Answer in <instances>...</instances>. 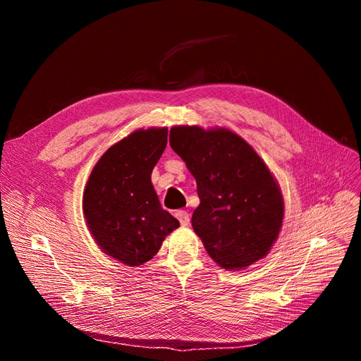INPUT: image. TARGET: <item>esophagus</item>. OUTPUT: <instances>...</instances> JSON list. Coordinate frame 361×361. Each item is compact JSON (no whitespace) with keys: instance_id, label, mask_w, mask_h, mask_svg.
I'll return each mask as SVG.
<instances>
[{"instance_id":"34e87169","label":"esophagus","mask_w":361,"mask_h":361,"mask_svg":"<svg viewBox=\"0 0 361 361\" xmlns=\"http://www.w3.org/2000/svg\"><path fill=\"white\" fill-rule=\"evenodd\" d=\"M176 217L180 220V224H181L183 226H188V225H189V222H190L189 213H188V212H184V210H178V212H176Z\"/></svg>"}]
</instances>
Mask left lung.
Masks as SVG:
<instances>
[{
    "label": "left lung",
    "mask_w": 361,
    "mask_h": 361,
    "mask_svg": "<svg viewBox=\"0 0 361 361\" xmlns=\"http://www.w3.org/2000/svg\"><path fill=\"white\" fill-rule=\"evenodd\" d=\"M172 149L196 180L201 204L192 226L208 255L226 270L264 258L283 220V197L262 159L228 129L177 126Z\"/></svg>",
    "instance_id": "1"
}]
</instances>
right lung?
<instances>
[{
  "label": "right lung",
  "instance_id": "1",
  "mask_svg": "<svg viewBox=\"0 0 361 361\" xmlns=\"http://www.w3.org/2000/svg\"><path fill=\"white\" fill-rule=\"evenodd\" d=\"M166 142V127L130 133L100 157L85 185L82 208L91 235L104 253L126 265L149 261L180 226L161 208L151 184Z\"/></svg>",
  "mask_w": 361,
  "mask_h": 361
}]
</instances>
